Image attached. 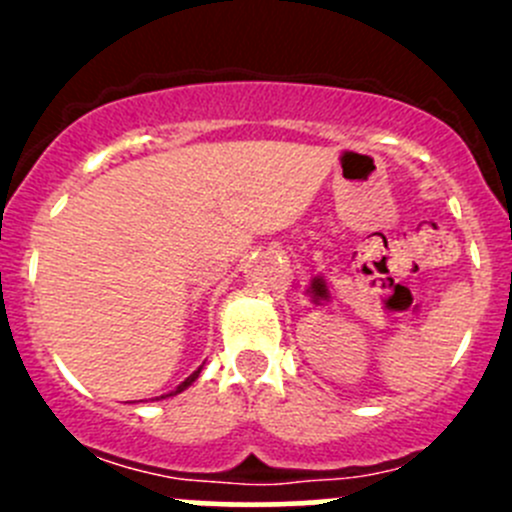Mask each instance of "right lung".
Returning <instances> with one entry per match:
<instances>
[{
    "label": "right lung",
    "mask_w": 512,
    "mask_h": 512,
    "mask_svg": "<svg viewBox=\"0 0 512 512\" xmlns=\"http://www.w3.org/2000/svg\"><path fill=\"white\" fill-rule=\"evenodd\" d=\"M200 369H203V366H200ZM200 369H198V371H193V374H190L188 379L183 381V384H178V389H175V391H170V394H163V396H160V399H165V396H175V394H180V391H185V389H188V386L193 384V381L198 379V376H200Z\"/></svg>",
    "instance_id": "right-lung-1"
}]
</instances>
